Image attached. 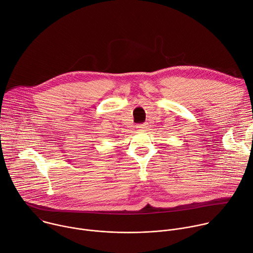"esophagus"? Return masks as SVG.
I'll return each instance as SVG.
<instances>
[{"label": "esophagus", "instance_id": "obj_1", "mask_svg": "<svg viewBox=\"0 0 253 253\" xmlns=\"http://www.w3.org/2000/svg\"><path fill=\"white\" fill-rule=\"evenodd\" d=\"M137 127H138L139 129H141V130H142V129L147 128V127H146V126H145V125H143V124H142V125H138V126H137Z\"/></svg>", "mask_w": 253, "mask_h": 253}]
</instances>
